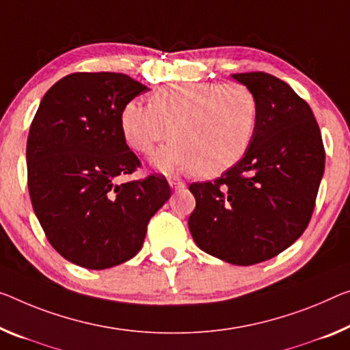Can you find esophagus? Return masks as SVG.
<instances>
[{
    "instance_id": "esophagus-1",
    "label": "esophagus",
    "mask_w": 350,
    "mask_h": 350,
    "mask_svg": "<svg viewBox=\"0 0 350 350\" xmlns=\"http://www.w3.org/2000/svg\"><path fill=\"white\" fill-rule=\"evenodd\" d=\"M169 185H170L172 189H183V187L186 186L185 183H183V181L178 180V178H172V180H169Z\"/></svg>"
}]
</instances>
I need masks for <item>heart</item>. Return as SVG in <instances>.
<instances>
[{
	"instance_id": "heart-1",
	"label": "heart",
	"mask_w": 350,
	"mask_h": 350,
	"mask_svg": "<svg viewBox=\"0 0 350 350\" xmlns=\"http://www.w3.org/2000/svg\"><path fill=\"white\" fill-rule=\"evenodd\" d=\"M260 101L241 83H180L150 96V106L131 100L123 106L120 130L134 152L150 154L174 139L153 158L167 174L191 170L216 176L244 157L254 141Z\"/></svg>"
}]
</instances>
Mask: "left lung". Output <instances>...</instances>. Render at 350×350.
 Listing matches in <instances>:
<instances>
[{
  "instance_id": "1",
  "label": "left lung",
  "mask_w": 350,
  "mask_h": 350,
  "mask_svg": "<svg viewBox=\"0 0 350 350\" xmlns=\"http://www.w3.org/2000/svg\"><path fill=\"white\" fill-rule=\"evenodd\" d=\"M260 101L254 141L214 181L192 183L189 230L206 254L238 266L271 260L308 227L324 175L325 150L313 111L265 72L236 73Z\"/></svg>"
}]
</instances>
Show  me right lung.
I'll return each mask as SVG.
<instances>
[{"instance_id":"obj_1","label":"right lung","mask_w":350,"mask_h":350,"mask_svg":"<svg viewBox=\"0 0 350 350\" xmlns=\"http://www.w3.org/2000/svg\"><path fill=\"white\" fill-rule=\"evenodd\" d=\"M148 88L123 73L78 72L44 95L26 163L32 208L59 255L88 269L122 265L142 249L147 225L170 198L164 175L126 183L141 161L120 130L123 106Z\"/></svg>"}]
</instances>
